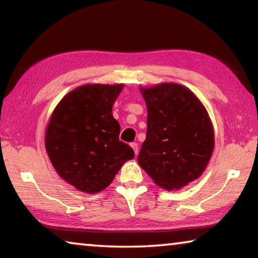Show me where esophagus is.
Returning <instances> with one entry per match:
<instances>
[{
    "label": "esophagus",
    "instance_id": "esophagus-1",
    "mask_svg": "<svg viewBox=\"0 0 258 258\" xmlns=\"http://www.w3.org/2000/svg\"><path fill=\"white\" fill-rule=\"evenodd\" d=\"M131 147H132V149L134 150V153H136V155H138V149H139L138 144H136V142H132V144H131Z\"/></svg>",
    "mask_w": 258,
    "mask_h": 258
}]
</instances>
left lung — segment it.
Returning a JSON list of instances; mask_svg holds the SVG:
<instances>
[{
  "label": "left lung",
  "mask_w": 258,
  "mask_h": 258,
  "mask_svg": "<svg viewBox=\"0 0 258 258\" xmlns=\"http://www.w3.org/2000/svg\"><path fill=\"white\" fill-rule=\"evenodd\" d=\"M147 105V136L138 163L165 190H179L201 177L215 148L206 107L186 86L140 87Z\"/></svg>",
  "instance_id": "obj_1"
}]
</instances>
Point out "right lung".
<instances>
[{
    "label": "right lung",
    "instance_id": "obj_1",
    "mask_svg": "<svg viewBox=\"0 0 258 258\" xmlns=\"http://www.w3.org/2000/svg\"><path fill=\"white\" fill-rule=\"evenodd\" d=\"M124 84H86L69 92L49 118L44 146L52 166L78 190L105 189L134 151L119 140L112 105Z\"/></svg>",
    "mask_w": 258,
    "mask_h": 258
}]
</instances>
